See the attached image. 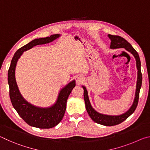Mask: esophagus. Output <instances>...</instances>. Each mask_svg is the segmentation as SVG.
Instances as JSON below:
<instances>
[{"instance_id": "obj_1", "label": "esophagus", "mask_w": 150, "mask_h": 150, "mask_svg": "<svg viewBox=\"0 0 150 150\" xmlns=\"http://www.w3.org/2000/svg\"><path fill=\"white\" fill-rule=\"evenodd\" d=\"M83 81V78L82 76L79 75V76H77V77H76V82H77L78 84H79V83H82Z\"/></svg>"}]
</instances>
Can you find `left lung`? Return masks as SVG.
Here are the masks:
<instances>
[{"mask_svg": "<svg viewBox=\"0 0 150 150\" xmlns=\"http://www.w3.org/2000/svg\"><path fill=\"white\" fill-rule=\"evenodd\" d=\"M108 36L111 40L110 43V48L111 49H117V48H124L128 52L131 53L136 61V67L138 69V79H137L136 83V89L135 98H134V103L129 110L126 112L125 113L119 116H110L100 114L98 112H96L91 106L89 98L88 96V93L86 88L84 86H82L83 89H84V100L85 103V106L87 111L91 119L95 122L96 123L100 124L101 125L104 126H115L117 124H120L126 120L127 118H128L134 111L138 106V100H139V94L140 88L142 86V75L141 72V62L139 59V55L138 52L134 49V47L132 46L130 43L128 42L126 40L119 35H114L108 34Z\"/></svg>", "mask_w": 150, "mask_h": 150, "instance_id": "8db88e82", "label": "left lung"}]
</instances>
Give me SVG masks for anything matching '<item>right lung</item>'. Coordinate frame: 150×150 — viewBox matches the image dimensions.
<instances>
[{
	"mask_svg": "<svg viewBox=\"0 0 150 150\" xmlns=\"http://www.w3.org/2000/svg\"><path fill=\"white\" fill-rule=\"evenodd\" d=\"M59 36V34H54L50 37L35 39L20 47L12 57L8 69V83L10 98L12 106L20 117L28 125L35 128H51L60 122L65 112L67 98L75 86V81L73 80L68 83L60 91L57 101L54 105L48 108L38 107L28 103L20 94L15 78L16 65L18 60L25 51L31 49L37 45L47 44Z\"/></svg>",
	"mask_w": 150,
	"mask_h": 150,
	"instance_id": "add662e5",
	"label": "right lung"
}]
</instances>
